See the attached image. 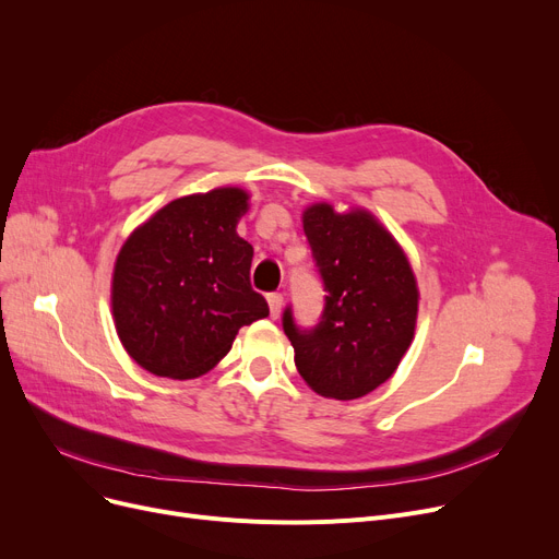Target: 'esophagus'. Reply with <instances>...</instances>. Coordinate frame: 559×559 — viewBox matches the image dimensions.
I'll use <instances>...</instances> for the list:
<instances>
[{"instance_id": "1", "label": "esophagus", "mask_w": 559, "mask_h": 559, "mask_svg": "<svg viewBox=\"0 0 559 559\" xmlns=\"http://www.w3.org/2000/svg\"><path fill=\"white\" fill-rule=\"evenodd\" d=\"M267 304H270V314L276 319L281 314V308H283V295H281V292H270Z\"/></svg>"}]
</instances>
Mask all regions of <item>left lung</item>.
<instances>
[{
	"label": "left lung",
	"mask_w": 559,
	"mask_h": 559,
	"mask_svg": "<svg viewBox=\"0 0 559 559\" xmlns=\"http://www.w3.org/2000/svg\"><path fill=\"white\" fill-rule=\"evenodd\" d=\"M304 233L326 292L324 310L304 329L287 306L283 331L317 394L354 401L383 385L413 342L417 281L392 235L365 211L337 215L317 203L304 215Z\"/></svg>",
	"instance_id": "1"
}]
</instances>
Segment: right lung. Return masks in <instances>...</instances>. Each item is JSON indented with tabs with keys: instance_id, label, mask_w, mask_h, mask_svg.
Listing matches in <instances>:
<instances>
[{
	"instance_id": "add662e5",
	"label": "right lung",
	"mask_w": 559,
	"mask_h": 559,
	"mask_svg": "<svg viewBox=\"0 0 559 559\" xmlns=\"http://www.w3.org/2000/svg\"><path fill=\"white\" fill-rule=\"evenodd\" d=\"M247 199L238 188L174 199L117 255V335L146 371L197 378L228 354L242 326L270 314L249 281L253 247L235 230Z\"/></svg>"
}]
</instances>
